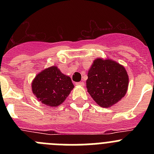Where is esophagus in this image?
<instances>
[{"label":"esophagus","instance_id":"34e87169","mask_svg":"<svg viewBox=\"0 0 154 154\" xmlns=\"http://www.w3.org/2000/svg\"><path fill=\"white\" fill-rule=\"evenodd\" d=\"M76 85H79V86H84L85 85V83L83 82H75Z\"/></svg>","mask_w":154,"mask_h":154}]
</instances>
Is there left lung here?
Segmentation results:
<instances>
[{
  "mask_svg": "<svg viewBox=\"0 0 154 154\" xmlns=\"http://www.w3.org/2000/svg\"><path fill=\"white\" fill-rule=\"evenodd\" d=\"M129 77L123 66L115 61L98 58L88 72L87 91L104 108L112 106L126 95Z\"/></svg>",
  "mask_w": 154,
  "mask_h": 154,
  "instance_id": "left-lung-1",
  "label": "left lung"
}]
</instances>
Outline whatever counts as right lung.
Returning <instances> with one entry per match:
<instances>
[{"label":"right lung","mask_w":154,"mask_h":154,"mask_svg":"<svg viewBox=\"0 0 154 154\" xmlns=\"http://www.w3.org/2000/svg\"><path fill=\"white\" fill-rule=\"evenodd\" d=\"M74 88L70 77L52 66L38 74L32 82V92L38 101L48 106H58Z\"/></svg>","instance_id":"right-lung-1"}]
</instances>
